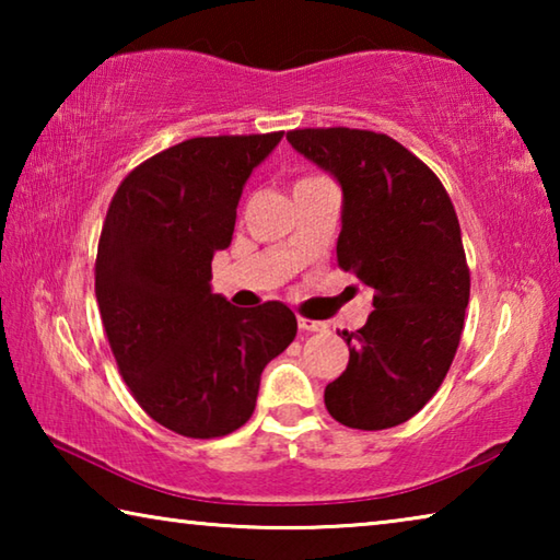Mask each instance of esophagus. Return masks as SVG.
<instances>
[{
  "instance_id": "esophagus-1",
  "label": "esophagus",
  "mask_w": 560,
  "mask_h": 560,
  "mask_svg": "<svg viewBox=\"0 0 560 560\" xmlns=\"http://www.w3.org/2000/svg\"><path fill=\"white\" fill-rule=\"evenodd\" d=\"M299 328L306 330V334H318V330H326L328 326L324 324V320H314V318L299 316Z\"/></svg>"
}]
</instances>
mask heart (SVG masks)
Masks as SVG:
<instances>
[{
  "instance_id": "1",
  "label": "heart",
  "mask_w": 560,
  "mask_h": 560,
  "mask_svg": "<svg viewBox=\"0 0 560 560\" xmlns=\"http://www.w3.org/2000/svg\"><path fill=\"white\" fill-rule=\"evenodd\" d=\"M306 179H314V177H306ZM306 179H301V183H306Z\"/></svg>"
}]
</instances>
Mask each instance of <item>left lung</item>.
Returning <instances> with one entry per match:
<instances>
[{"instance_id":"obj_1","label":"left lung","mask_w":560,"mask_h":560,"mask_svg":"<svg viewBox=\"0 0 560 560\" xmlns=\"http://www.w3.org/2000/svg\"><path fill=\"white\" fill-rule=\"evenodd\" d=\"M287 140L338 179V267L375 291L368 324L340 334L350 358L326 407L346 428H395L430 402L457 353L469 303L457 212L440 177L383 132L303 128Z\"/></svg>"}]
</instances>
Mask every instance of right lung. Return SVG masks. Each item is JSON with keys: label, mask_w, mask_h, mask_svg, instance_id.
<instances>
[{"label": "right lung", "mask_w": 560, "mask_h": 560, "mask_svg": "<svg viewBox=\"0 0 560 560\" xmlns=\"http://www.w3.org/2000/svg\"><path fill=\"white\" fill-rule=\"evenodd\" d=\"M283 132L189 138L140 163L113 195L96 299L122 381L183 438H224L249 420L261 371L296 338L281 301L236 308L212 293L252 170Z\"/></svg>", "instance_id": "right-lung-1"}]
</instances>
